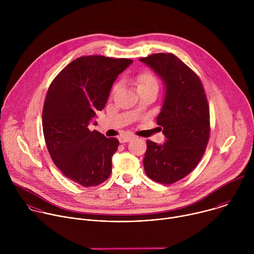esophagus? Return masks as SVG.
I'll list each match as a JSON object with an SVG mask.
<instances>
[{
    "label": "esophagus",
    "mask_w": 254,
    "mask_h": 254,
    "mask_svg": "<svg viewBox=\"0 0 254 254\" xmlns=\"http://www.w3.org/2000/svg\"><path fill=\"white\" fill-rule=\"evenodd\" d=\"M134 137V135H122V136H120V141L121 142H127V141H129L130 139H132Z\"/></svg>",
    "instance_id": "34e87169"
}]
</instances>
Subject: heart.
I'll return each instance as SVG.
<instances>
[{
	"instance_id": "1",
	"label": "heart",
	"mask_w": 254,
	"mask_h": 254,
	"mask_svg": "<svg viewBox=\"0 0 254 254\" xmlns=\"http://www.w3.org/2000/svg\"><path fill=\"white\" fill-rule=\"evenodd\" d=\"M135 83L137 86V89H147V88H153V87H158V80L157 77L152 73L149 70H143L140 73L137 74L135 78ZM119 84H115L114 87L112 88V95L118 90Z\"/></svg>"
}]
</instances>
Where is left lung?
Listing matches in <instances>:
<instances>
[{"instance_id": "8db88e82", "label": "left lung", "mask_w": 254, "mask_h": 254, "mask_svg": "<svg viewBox=\"0 0 254 254\" xmlns=\"http://www.w3.org/2000/svg\"><path fill=\"white\" fill-rule=\"evenodd\" d=\"M139 60L166 84L157 124L167 140H147L144 172L155 182L171 185L189 175L204 156L210 137L209 103L199 76L176 55L156 53Z\"/></svg>"}]
</instances>
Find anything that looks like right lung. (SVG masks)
Segmentation results:
<instances>
[{
    "label": "right lung",
    "instance_id": "obj_1",
    "mask_svg": "<svg viewBox=\"0 0 254 254\" xmlns=\"http://www.w3.org/2000/svg\"><path fill=\"white\" fill-rule=\"evenodd\" d=\"M131 63L127 58L81 56L64 67L48 88L42 113L47 150L61 173L82 187L97 186L112 174L120 141L90 130L88 125Z\"/></svg>",
    "mask_w": 254,
    "mask_h": 254
}]
</instances>
